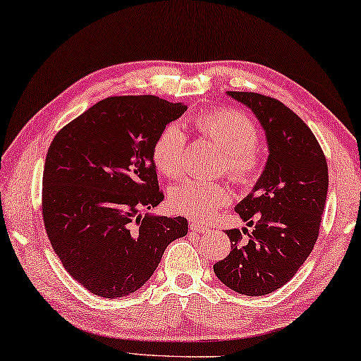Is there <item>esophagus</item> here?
Segmentation results:
<instances>
[{
	"label": "esophagus",
	"mask_w": 361,
	"mask_h": 361,
	"mask_svg": "<svg viewBox=\"0 0 361 361\" xmlns=\"http://www.w3.org/2000/svg\"><path fill=\"white\" fill-rule=\"evenodd\" d=\"M190 231L198 232V234H203V232H208L209 229H208L207 226H203V224H200V223H195V221H192V223H190Z\"/></svg>",
	"instance_id": "esophagus-1"
}]
</instances>
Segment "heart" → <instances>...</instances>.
Instances as JSON below:
<instances>
[{
  "label": "heart",
  "instance_id": "1",
  "mask_svg": "<svg viewBox=\"0 0 361 361\" xmlns=\"http://www.w3.org/2000/svg\"><path fill=\"white\" fill-rule=\"evenodd\" d=\"M197 129L224 152L221 169L237 184H248L259 169L257 153L258 129L248 116L235 109H213L193 119ZM187 137L179 124H168L153 143V161L169 179L184 176ZM231 188L224 182L187 179L169 193L173 212L195 221H208L231 202Z\"/></svg>",
  "mask_w": 361,
  "mask_h": 361
}]
</instances>
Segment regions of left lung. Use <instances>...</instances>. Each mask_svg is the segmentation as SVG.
Returning <instances> with one entry per match:
<instances>
[{
	"label": "left lung",
	"instance_id": "1",
	"mask_svg": "<svg viewBox=\"0 0 361 361\" xmlns=\"http://www.w3.org/2000/svg\"><path fill=\"white\" fill-rule=\"evenodd\" d=\"M227 93L257 116L269 157L250 195L235 207L255 226L250 238L240 242V231H226L231 253L213 269L229 289L259 297L289 282L312 253L328 195V163L312 129L279 99Z\"/></svg>",
	"mask_w": 361,
	"mask_h": 361
}]
</instances>
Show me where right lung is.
<instances>
[{
    "mask_svg": "<svg viewBox=\"0 0 361 361\" xmlns=\"http://www.w3.org/2000/svg\"><path fill=\"white\" fill-rule=\"evenodd\" d=\"M187 109L153 95L104 98L54 135L42 216L64 269L88 292L126 297L145 284L185 218L142 212L163 202L153 143Z\"/></svg>",
    "mask_w": 361,
    "mask_h": 361,
    "instance_id": "obj_1",
    "label": "right lung"
}]
</instances>
